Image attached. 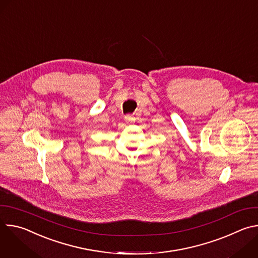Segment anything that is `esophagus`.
Here are the masks:
<instances>
[{
	"mask_svg": "<svg viewBox=\"0 0 258 258\" xmlns=\"http://www.w3.org/2000/svg\"><path fill=\"white\" fill-rule=\"evenodd\" d=\"M135 120H136L135 117L132 116V115H126V116L124 117V121H125L126 123H132V122H134Z\"/></svg>",
	"mask_w": 258,
	"mask_h": 258,
	"instance_id": "obj_1",
	"label": "esophagus"
}]
</instances>
